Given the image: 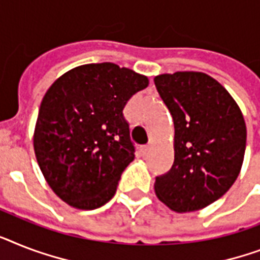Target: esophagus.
I'll list each match as a JSON object with an SVG mask.
<instances>
[{
    "label": "esophagus",
    "mask_w": 260,
    "mask_h": 260,
    "mask_svg": "<svg viewBox=\"0 0 260 260\" xmlns=\"http://www.w3.org/2000/svg\"><path fill=\"white\" fill-rule=\"evenodd\" d=\"M151 149H152L151 145H145V147L141 148V152H143V155H148L149 152H151Z\"/></svg>",
    "instance_id": "34e87169"
}]
</instances>
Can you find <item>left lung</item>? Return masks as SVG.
<instances>
[{
	"label": "left lung",
	"mask_w": 260,
	"mask_h": 260,
	"mask_svg": "<svg viewBox=\"0 0 260 260\" xmlns=\"http://www.w3.org/2000/svg\"><path fill=\"white\" fill-rule=\"evenodd\" d=\"M156 89L174 119V166L156 178L155 193L183 214L206 208L231 188L246 151L243 113L229 90L203 72L155 77Z\"/></svg>",
	"instance_id": "left-lung-1"
}]
</instances>
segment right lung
Wrapping results in <instances>:
<instances>
[{"instance_id":"1","label":"right lung","mask_w":260,"mask_h":260,"mask_svg":"<svg viewBox=\"0 0 260 260\" xmlns=\"http://www.w3.org/2000/svg\"><path fill=\"white\" fill-rule=\"evenodd\" d=\"M147 76L113 62L65 72L46 90L33 134L46 183L73 208L94 210L113 198L135 147L123 109Z\"/></svg>"}]
</instances>
